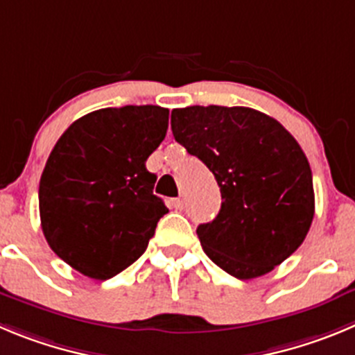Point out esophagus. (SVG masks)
I'll use <instances>...</instances> for the list:
<instances>
[{"instance_id":"34e87169","label":"esophagus","mask_w":355,"mask_h":355,"mask_svg":"<svg viewBox=\"0 0 355 355\" xmlns=\"http://www.w3.org/2000/svg\"><path fill=\"white\" fill-rule=\"evenodd\" d=\"M184 207H185V200L184 198H175L173 200V208L175 210H184Z\"/></svg>"}]
</instances>
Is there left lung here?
Returning a JSON list of instances; mask_svg holds the SVG:
<instances>
[{
	"mask_svg": "<svg viewBox=\"0 0 355 355\" xmlns=\"http://www.w3.org/2000/svg\"><path fill=\"white\" fill-rule=\"evenodd\" d=\"M171 131L220 187L218 215L196 230L218 268L250 280L296 252L315 196L306 155L280 122L254 108L196 105L171 112Z\"/></svg>",
	"mask_w": 355,
	"mask_h": 355,
	"instance_id": "8db88e82",
	"label": "left lung"
}]
</instances>
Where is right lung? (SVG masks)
I'll use <instances>...</instances> for the list:
<instances>
[{
  "instance_id": "right-lung-1",
  "label": "right lung",
  "mask_w": 355,
  "mask_h": 355,
  "mask_svg": "<svg viewBox=\"0 0 355 355\" xmlns=\"http://www.w3.org/2000/svg\"><path fill=\"white\" fill-rule=\"evenodd\" d=\"M168 108H101L73 122L40 178L45 240L69 266L107 280L131 266L168 214L145 161L168 129Z\"/></svg>"
}]
</instances>
